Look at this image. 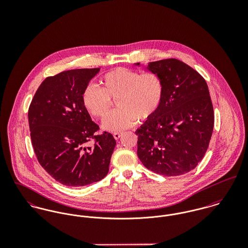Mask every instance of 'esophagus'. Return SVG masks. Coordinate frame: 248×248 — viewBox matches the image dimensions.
Here are the masks:
<instances>
[{
    "mask_svg": "<svg viewBox=\"0 0 248 248\" xmlns=\"http://www.w3.org/2000/svg\"><path fill=\"white\" fill-rule=\"evenodd\" d=\"M113 135V138H114V140H119L120 139V137H121V133H118V132H115V133H113L112 134Z\"/></svg>",
    "mask_w": 248,
    "mask_h": 248,
    "instance_id": "1",
    "label": "esophagus"
}]
</instances>
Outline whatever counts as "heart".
Here are the masks:
<instances>
[{
    "mask_svg": "<svg viewBox=\"0 0 248 248\" xmlns=\"http://www.w3.org/2000/svg\"><path fill=\"white\" fill-rule=\"evenodd\" d=\"M101 88L88 84L81 95L84 108L94 117L103 119L111 108V99H117L119 108L108 115L103 128L123 131L134 126L138 119L153 118L162 105L165 87L162 78L155 72L116 68L105 73Z\"/></svg>",
    "mask_w": 248,
    "mask_h": 248,
    "instance_id": "b5f03b06",
    "label": "heart"
}]
</instances>
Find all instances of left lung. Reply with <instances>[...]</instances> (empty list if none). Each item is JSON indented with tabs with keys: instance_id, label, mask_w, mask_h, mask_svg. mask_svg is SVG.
<instances>
[{
	"instance_id": "1",
	"label": "left lung",
	"mask_w": 248,
	"mask_h": 248,
	"mask_svg": "<svg viewBox=\"0 0 248 248\" xmlns=\"http://www.w3.org/2000/svg\"><path fill=\"white\" fill-rule=\"evenodd\" d=\"M147 69L162 78L165 93L157 113L136 132L138 155L156 174H186L203 158L212 137L208 86L198 71L177 59L151 62Z\"/></svg>"
}]
</instances>
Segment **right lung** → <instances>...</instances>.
I'll return each mask as SVG.
<instances>
[{
    "mask_svg": "<svg viewBox=\"0 0 248 248\" xmlns=\"http://www.w3.org/2000/svg\"><path fill=\"white\" fill-rule=\"evenodd\" d=\"M99 71L71 70L46 77L29 108L36 157L49 176L66 186L88 185L108 172L116 141L108 132L97 135L99 126L81 99L84 88Z\"/></svg>",
    "mask_w": 248,
    "mask_h": 248,
    "instance_id": "add662e5",
    "label": "right lung"
}]
</instances>
